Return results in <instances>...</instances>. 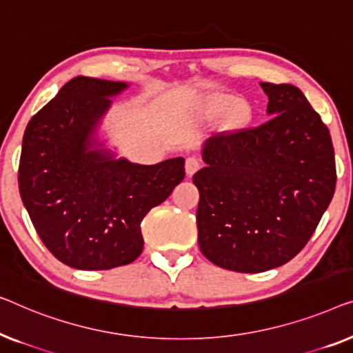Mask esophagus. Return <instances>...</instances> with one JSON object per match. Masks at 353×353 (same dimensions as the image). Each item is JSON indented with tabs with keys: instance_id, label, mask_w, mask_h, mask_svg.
<instances>
[{
	"instance_id": "obj_1",
	"label": "esophagus",
	"mask_w": 353,
	"mask_h": 353,
	"mask_svg": "<svg viewBox=\"0 0 353 353\" xmlns=\"http://www.w3.org/2000/svg\"><path fill=\"white\" fill-rule=\"evenodd\" d=\"M201 168V161L196 157H188L185 160V172L187 176H193Z\"/></svg>"
}]
</instances>
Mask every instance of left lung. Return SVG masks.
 <instances>
[{"mask_svg": "<svg viewBox=\"0 0 353 353\" xmlns=\"http://www.w3.org/2000/svg\"><path fill=\"white\" fill-rule=\"evenodd\" d=\"M264 125L212 136L193 176L198 245L222 269L259 274L291 261L336 188L330 131L299 88L261 83Z\"/></svg>", "mask_w": 353, "mask_h": 353, "instance_id": "1", "label": "left lung"}]
</instances>
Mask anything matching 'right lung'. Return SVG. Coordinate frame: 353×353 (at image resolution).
<instances>
[{
	"label": "right lung",
	"instance_id": "right-lung-1",
	"mask_svg": "<svg viewBox=\"0 0 353 353\" xmlns=\"http://www.w3.org/2000/svg\"><path fill=\"white\" fill-rule=\"evenodd\" d=\"M128 84L77 77L28 121L19 190L49 251L79 270L131 264L142 252L141 222L185 176L183 158L136 165L99 148L94 131Z\"/></svg>",
	"mask_w": 353,
	"mask_h": 353
}]
</instances>
